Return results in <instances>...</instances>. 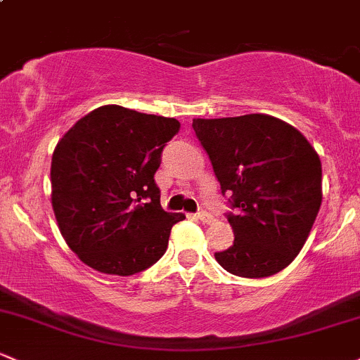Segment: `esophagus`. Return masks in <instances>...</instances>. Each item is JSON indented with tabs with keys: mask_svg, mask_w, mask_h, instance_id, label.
<instances>
[{
	"mask_svg": "<svg viewBox=\"0 0 360 360\" xmlns=\"http://www.w3.org/2000/svg\"><path fill=\"white\" fill-rule=\"evenodd\" d=\"M195 218L199 219L200 223H204V225H210V223H212V216L210 214V212H206V211H199L195 214Z\"/></svg>",
	"mask_w": 360,
	"mask_h": 360,
	"instance_id": "obj_1",
	"label": "esophagus"
}]
</instances>
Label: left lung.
<instances>
[{
    "instance_id": "obj_1",
    "label": "left lung",
    "mask_w": 360,
    "mask_h": 360,
    "mask_svg": "<svg viewBox=\"0 0 360 360\" xmlns=\"http://www.w3.org/2000/svg\"><path fill=\"white\" fill-rule=\"evenodd\" d=\"M200 146L228 194L233 245L214 257L228 273L266 278L307 240L323 200L318 153L295 127L269 115L195 118Z\"/></svg>"
}]
</instances>
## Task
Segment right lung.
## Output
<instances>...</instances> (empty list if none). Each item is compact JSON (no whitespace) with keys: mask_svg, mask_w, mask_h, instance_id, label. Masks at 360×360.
I'll return each mask as SVG.
<instances>
[{"mask_svg":"<svg viewBox=\"0 0 360 360\" xmlns=\"http://www.w3.org/2000/svg\"><path fill=\"white\" fill-rule=\"evenodd\" d=\"M175 118L106 104L80 118L51 160V202L65 242L82 262L130 276L158 262L169 231L185 219L166 212L154 173Z\"/></svg>","mask_w":360,"mask_h":360,"instance_id":"add662e5","label":"right lung"}]
</instances>
